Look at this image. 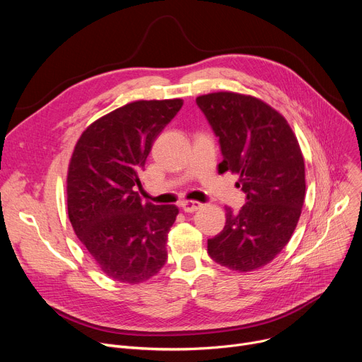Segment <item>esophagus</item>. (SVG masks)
<instances>
[{
  "label": "esophagus",
  "instance_id": "obj_1",
  "mask_svg": "<svg viewBox=\"0 0 362 362\" xmlns=\"http://www.w3.org/2000/svg\"><path fill=\"white\" fill-rule=\"evenodd\" d=\"M180 206L185 213H195L202 206V204L198 201H185L180 204Z\"/></svg>",
  "mask_w": 362,
  "mask_h": 362
}]
</instances>
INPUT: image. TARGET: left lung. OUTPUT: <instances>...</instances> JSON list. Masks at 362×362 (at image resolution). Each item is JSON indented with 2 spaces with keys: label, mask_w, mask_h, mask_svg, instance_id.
Returning <instances> with one entry per match:
<instances>
[{
  "label": "left lung",
  "mask_w": 362,
  "mask_h": 362,
  "mask_svg": "<svg viewBox=\"0 0 362 362\" xmlns=\"http://www.w3.org/2000/svg\"><path fill=\"white\" fill-rule=\"evenodd\" d=\"M221 146L218 173L239 176V213L226 208L224 229L208 254L239 273L258 270L291 240L305 199V163L288 120L252 95L213 92L197 98Z\"/></svg>",
  "instance_id": "left-lung-1"
}]
</instances>
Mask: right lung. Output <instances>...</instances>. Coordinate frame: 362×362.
I'll return each mask as SVG.
<instances>
[{"label":"right lung","instance_id":"add662e5","mask_svg":"<svg viewBox=\"0 0 362 362\" xmlns=\"http://www.w3.org/2000/svg\"><path fill=\"white\" fill-rule=\"evenodd\" d=\"M183 100L133 101L90 123L76 142L67 170L73 230L110 279L138 284L167 259L176 205L142 204L141 173L156 138Z\"/></svg>","mask_w":362,"mask_h":362}]
</instances>
